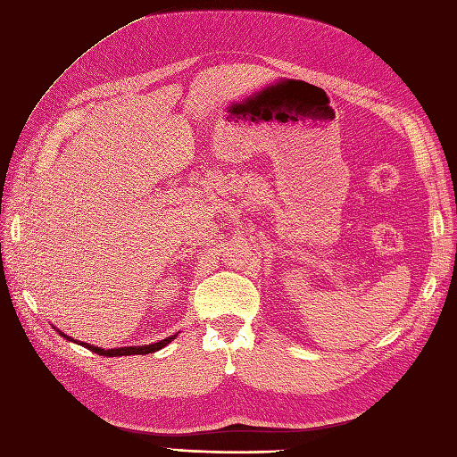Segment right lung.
<instances>
[{"label": "right lung", "mask_w": 457, "mask_h": 457, "mask_svg": "<svg viewBox=\"0 0 457 457\" xmlns=\"http://www.w3.org/2000/svg\"><path fill=\"white\" fill-rule=\"evenodd\" d=\"M61 337H65L67 340H72V338H69L67 335H63V332L61 330H57ZM177 338V335H172V337H167V338H163V340H159V342H154V344H145V346H127V348H111V350H105V348H96V346H92V344H86V342H79L80 346H84V348H88V350H92L94 353H97V355H105V357H120V355H144V353H154V352H157V350H162V348H165L169 342H172ZM72 342H77V340H72Z\"/></svg>", "instance_id": "obj_1"}]
</instances>
